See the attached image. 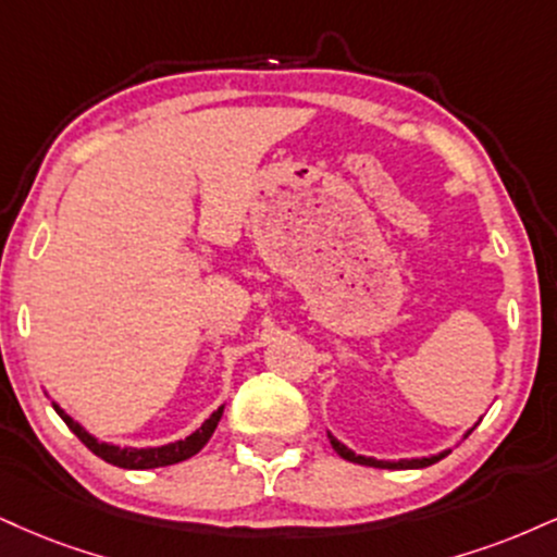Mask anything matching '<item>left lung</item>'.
<instances>
[{
	"label": "left lung",
	"instance_id": "1",
	"mask_svg": "<svg viewBox=\"0 0 557 557\" xmlns=\"http://www.w3.org/2000/svg\"><path fill=\"white\" fill-rule=\"evenodd\" d=\"M330 444L334 451L339 454V457L347 459V461H355V465H363V467H379V470H420V467H431L435 461H441L446 457L448 451L438 454V457H428V459H399V461H381V459H373V457H360V454H355L347 448L345 444H339L337 438L330 433Z\"/></svg>",
	"mask_w": 557,
	"mask_h": 557
}]
</instances>
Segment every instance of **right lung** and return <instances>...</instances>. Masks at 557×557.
<instances>
[{"instance_id": "1", "label": "right lung", "mask_w": 557, "mask_h": 557, "mask_svg": "<svg viewBox=\"0 0 557 557\" xmlns=\"http://www.w3.org/2000/svg\"><path fill=\"white\" fill-rule=\"evenodd\" d=\"M53 410L59 412V418L64 420L66 428H70V431L75 433L77 438L83 441V444L90 448L92 454H96V457L109 461V465H113V467H124V470H152V467H169V465H176V461L194 457V454H197L199 448L210 441L214 428H218L220 414H223V407H220L218 412H212L210 420H205V425L199 428V431H194L189 438L176 441V444L158 446V448H129V446L122 448V446L103 444V441L92 438V435L87 433L83 425H77L75 420H72L59 405H53Z\"/></svg>"}]
</instances>
